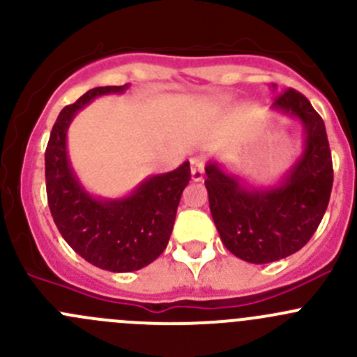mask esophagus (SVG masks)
Wrapping results in <instances>:
<instances>
[{"label":"esophagus","instance_id":"1","mask_svg":"<svg viewBox=\"0 0 357 357\" xmlns=\"http://www.w3.org/2000/svg\"><path fill=\"white\" fill-rule=\"evenodd\" d=\"M190 177L194 182H199L204 177V161L199 158H192L190 160Z\"/></svg>","mask_w":357,"mask_h":357}]
</instances>
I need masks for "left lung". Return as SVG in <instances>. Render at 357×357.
<instances>
[{"instance_id":"left-lung-1","label":"left lung","mask_w":357,"mask_h":357,"mask_svg":"<svg viewBox=\"0 0 357 357\" xmlns=\"http://www.w3.org/2000/svg\"><path fill=\"white\" fill-rule=\"evenodd\" d=\"M273 109L298 119L305 135L302 154L278 185H248L217 161L204 167L210 211L222 243L250 264L276 262L307 245L321 224L333 185L326 128L310 102L287 88L274 98Z\"/></svg>"}]
</instances>
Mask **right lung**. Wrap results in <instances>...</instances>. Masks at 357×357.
I'll return each mask as SVG.
<instances>
[{
    "instance_id": "right-lung-1",
    "label": "right lung",
    "mask_w": 357,
    "mask_h": 357,
    "mask_svg": "<svg viewBox=\"0 0 357 357\" xmlns=\"http://www.w3.org/2000/svg\"><path fill=\"white\" fill-rule=\"evenodd\" d=\"M123 86H98L60 111L45 153V177L52 217L67 245L95 267L132 273L165 252L182 190L190 180L189 161L168 174L147 177L128 196L95 197L81 185L67 154V130L77 111L93 98L123 93Z\"/></svg>"
}]
</instances>
